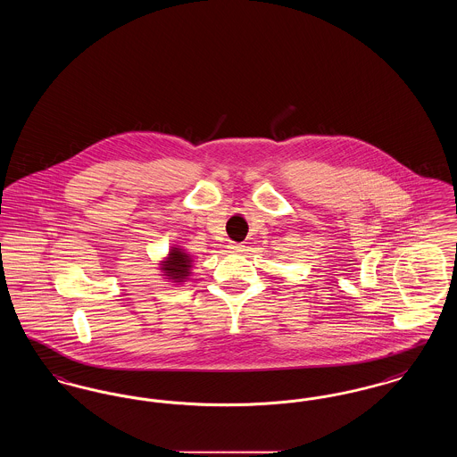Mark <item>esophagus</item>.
<instances>
[{
  "mask_svg": "<svg viewBox=\"0 0 457 457\" xmlns=\"http://www.w3.org/2000/svg\"><path fill=\"white\" fill-rule=\"evenodd\" d=\"M229 252H233V253H243L245 252V245H241V243H229Z\"/></svg>",
  "mask_w": 457,
  "mask_h": 457,
  "instance_id": "esophagus-1",
  "label": "esophagus"
}]
</instances>
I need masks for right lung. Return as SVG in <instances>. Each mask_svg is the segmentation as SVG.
I'll return each instance as SVG.
<instances>
[{"instance_id":"1","label":"right lung","mask_w":457,"mask_h":457,"mask_svg":"<svg viewBox=\"0 0 457 457\" xmlns=\"http://www.w3.org/2000/svg\"><path fill=\"white\" fill-rule=\"evenodd\" d=\"M157 265V270L168 283L185 284L192 276L194 257L183 246L173 245L170 246L166 257H162V261H159Z\"/></svg>"}]
</instances>
